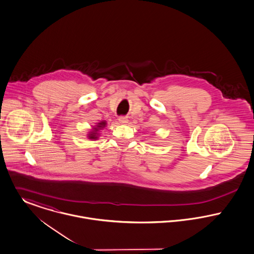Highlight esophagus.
I'll return each mask as SVG.
<instances>
[{
	"instance_id": "1",
	"label": "esophagus",
	"mask_w": 254,
	"mask_h": 254,
	"mask_svg": "<svg viewBox=\"0 0 254 254\" xmlns=\"http://www.w3.org/2000/svg\"><path fill=\"white\" fill-rule=\"evenodd\" d=\"M118 120H119V122H120L121 124H126V123H128V117H126V116H119V117H118Z\"/></svg>"
}]
</instances>
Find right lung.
<instances>
[{"label": "right lung", "mask_w": 254, "mask_h": 254, "mask_svg": "<svg viewBox=\"0 0 254 254\" xmlns=\"http://www.w3.org/2000/svg\"><path fill=\"white\" fill-rule=\"evenodd\" d=\"M105 125H106V123H105V122H101V123H99V125H97V127H98V128H95V131H98L100 128H103ZM95 134H96V132H94L93 134H91V135L89 136V137H90V139H96V135H95Z\"/></svg>", "instance_id": "1"}]
</instances>
